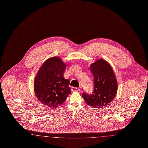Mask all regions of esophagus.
<instances>
[{
    "instance_id": "esophagus-1",
    "label": "esophagus",
    "mask_w": 148,
    "mask_h": 148,
    "mask_svg": "<svg viewBox=\"0 0 148 148\" xmlns=\"http://www.w3.org/2000/svg\"><path fill=\"white\" fill-rule=\"evenodd\" d=\"M71 90L73 91V92H79V90H80V89H79V88H76V87H72L71 88Z\"/></svg>"
}]
</instances>
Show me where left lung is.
<instances>
[{"label": "left lung", "instance_id": "8db88e82", "mask_svg": "<svg viewBox=\"0 0 148 148\" xmlns=\"http://www.w3.org/2000/svg\"><path fill=\"white\" fill-rule=\"evenodd\" d=\"M94 77V90L92 94L82 93V97L89 106L103 108L109 105L115 98L117 81L110 64L103 59L97 60L90 65Z\"/></svg>", "mask_w": 148, "mask_h": 148}]
</instances>
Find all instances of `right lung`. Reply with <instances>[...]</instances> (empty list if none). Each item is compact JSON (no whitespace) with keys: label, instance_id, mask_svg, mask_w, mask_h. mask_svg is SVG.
<instances>
[{"label":"right lung","instance_id":"add662e5","mask_svg":"<svg viewBox=\"0 0 148 148\" xmlns=\"http://www.w3.org/2000/svg\"><path fill=\"white\" fill-rule=\"evenodd\" d=\"M66 65L58 57L47 59L34 80V92L38 100L49 108L62 105L71 93L70 80L64 77Z\"/></svg>","mask_w":148,"mask_h":148}]
</instances>
